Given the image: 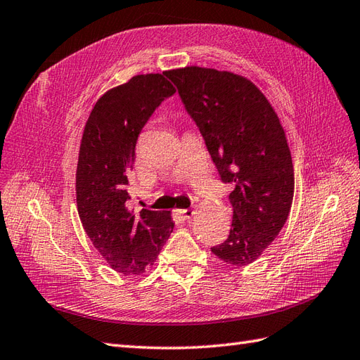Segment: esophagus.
I'll return each instance as SVG.
<instances>
[{"label":"esophagus","instance_id":"34e87169","mask_svg":"<svg viewBox=\"0 0 360 360\" xmlns=\"http://www.w3.org/2000/svg\"><path fill=\"white\" fill-rule=\"evenodd\" d=\"M180 213L186 219H191L193 215H195V210H193V209H183V210H180Z\"/></svg>","mask_w":360,"mask_h":360}]
</instances>
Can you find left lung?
I'll return each instance as SVG.
<instances>
[{
    "instance_id": "1",
    "label": "left lung",
    "mask_w": 360,
    "mask_h": 360,
    "mask_svg": "<svg viewBox=\"0 0 360 360\" xmlns=\"http://www.w3.org/2000/svg\"><path fill=\"white\" fill-rule=\"evenodd\" d=\"M165 75L197 122L221 180L233 184L230 235L212 252L227 265L247 266L273 244L292 206L294 165L285 130L247 77L201 66Z\"/></svg>"
}]
</instances>
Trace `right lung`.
Here are the masks:
<instances>
[{
  "instance_id": "right-lung-1",
  "label": "right lung",
  "mask_w": 360,
  "mask_h": 360,
  "mask_svg": "<svg viewBox=\"0 0 360 360\" xmlns=\"http://www.w3.org/2000/svg\"><path fill=\"white\" fill-rule=\"evenodd\" d=\"M176 89L163 74H139L100 96L86 121L75 174L77 210L108 265L141 276L174 230L167 210L127 207L136 141L158 105Z\"/></svg>"
}]
</instances>
